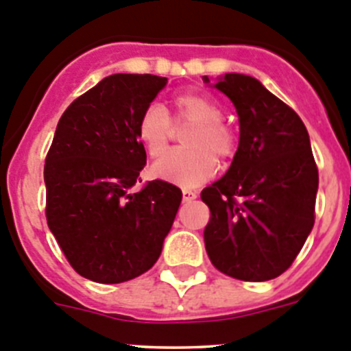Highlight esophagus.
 <instances>
[{
  "label": "esophagus",
  "mask_w": 351,
  "mask_h": 351,
  "mask_svg": "<svg viewBox=\"0 0 351 351\" xmlns=\"http://www.w3.org/2000/svg\"><path fill=\"white\" fill-rule=\"evenodd\" d=\"M195 197H197V194H195V192L183 191V202H192Z\"/></svg>",
  "instance_id": "34e87169"
}]
</instances>
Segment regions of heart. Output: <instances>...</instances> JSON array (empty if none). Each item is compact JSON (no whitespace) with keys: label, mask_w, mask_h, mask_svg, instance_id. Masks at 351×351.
<instances>
[{"label":"heart","mask_w":351,"mask_h":351,"mask_svg":"<svg viewBox=\"0 0 351 351\" xmlns=\"http://www.w3.org/2000/svg\"><path fill=\"white\" fill-rule=\"evenodd\" d=\"M223 107L204 91H183L173 98V114L159 104H150L140 114L136 136L150 157L168 149L175 126H188L182 143L185 149L171 150L152 166L159 180L192 189L208 182L216 171V159L228 160L237 152L234 128L221 119Z\"/></svg>","instance_id":"heart-1"}]
</instances>
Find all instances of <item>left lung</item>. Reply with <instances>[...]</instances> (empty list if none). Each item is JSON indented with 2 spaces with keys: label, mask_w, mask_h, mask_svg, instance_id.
<instances>
[{
  "label": "left lung",
  "mask_w": 351,
  "mask_h": 351,
  "mask_svg": "<svg viewBox=\"0 0 351 351\" xmlns=\"http://www.w3.org/2000/svg\"><path fill=\"white\" fill-rule=\"evenodd\" d=\"M213 86L234 104L241 136L225 176L201 192L206 251L221 274L263 282L293 265L312 232L319 169L303 121L260 81L232 72Z\"/></svg>",
  "instance_id": "1"
}]
</instances>
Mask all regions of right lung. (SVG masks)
Instances as JSON below:
<instances>
[{
  "instance_id": "1",
  "label": "right lung",
  "mask_w": 351,
  "mask_h": 351,
  "mask_svg": "<svg viewBox=\"0 0 351 351\" xmlns=\"http://www.w3.org/2000/svg\"><path fill=\"white\" fill-rule=\"evenodd\" d=\"M152 74H112L72 101L45 160L47 221L84 279L119 284L154 267L182 191L152 180L131 192L147 165L140 114L166 86Z\"/></svg>"
}]
</instances>
